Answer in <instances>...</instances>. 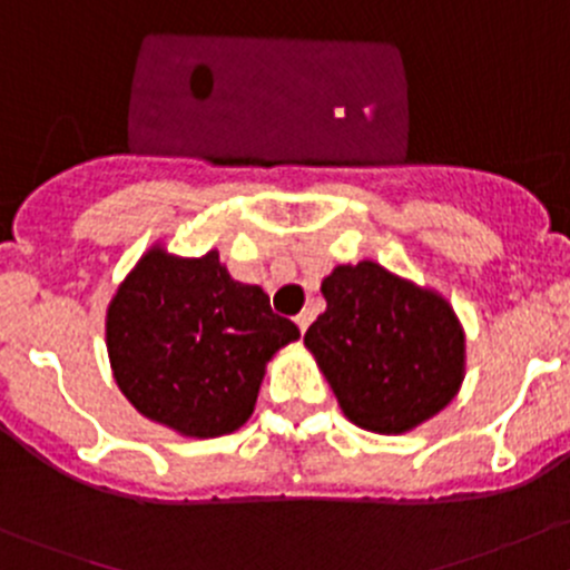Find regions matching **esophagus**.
Segmentation results:
<instances>
[{
    "label": "esophagus",
    "mask_w": 570,
    "mask_h": 570,
    "mask_svg": "<svg viewBox=\"0 0 570 570\" xmlns=\"http://www.w3.org/2000/svg\"><path fill=\"white\" fill-rule=\"evenodd\" d=\"M295 325L301 327V333H306V327L312 325V312H301V314H297V317H295Z\"/></svg>",
    "instance_id": "obj_1"
}]
</instances>
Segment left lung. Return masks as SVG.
<instances>
[{
	"label": "left lung",
	"mask_w": 570,
	"mask_h": 570,
	"mask_svg": "<svg viewBox=\"0 0 570 570\" xmlns=\"http://www.w3.org/2000/svg\"><path fill=\"white\" fill-rule=\"evenodd\" d=\"M320 289L327 306L303 342L355 428L411 433L455 400L465 333L439 289L372 258L338 264Z\"/></svg>",
	"instance_id": "8db88e82"
}]
</instances>
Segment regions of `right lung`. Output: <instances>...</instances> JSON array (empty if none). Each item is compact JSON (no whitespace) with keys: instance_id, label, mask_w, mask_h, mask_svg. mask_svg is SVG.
<instances>
[{"instance_id":"add662e5","label":"right lung","mask_w":570,"mask_h":570,"mask_svg":"<svg viewBox=\"0 0 570 570\" xmlns=\"http://www.w3.org/2000/svg\"><path fill=\"white\" fill-rule=\"evenodd\" d=\"M105 338L137 413L187 439H217L248 422L264 370L301 331L273 314L262 286L234 281L217 250L176 256L154 243L115 289Z\"/></svg>"}]
</instances>
